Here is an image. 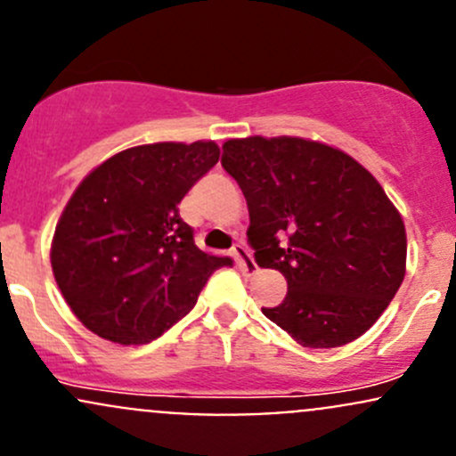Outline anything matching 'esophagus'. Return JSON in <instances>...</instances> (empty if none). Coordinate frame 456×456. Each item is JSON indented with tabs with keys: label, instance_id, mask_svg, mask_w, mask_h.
I'll list each match as a JSON object with an SVG mask.
<instances>
[{
	"label": "esophagus",
	"instance_id": "obj_1",
	"mask_svg": "<svg viewBox=\"0 0 456 456\" xmlns=\"http://www.w3.org/2000/svg\"><path fill=\"white\" fill-rule=\"evenodd\" d=\"M232 253H233V257H236V262H238V265H240V268H242L244 273H248V275H251V273L257 271V265H256V262H253L251 251H248V248L244 247V244H236V247L232 248Z\"/></svg>",
	"mask_w": 456,
	"mask_h": 456
}]
</instances>
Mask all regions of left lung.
Returning a JSON list of instances; mask_svg holds the SVG:
<instances>
[{"label":"left lung","instance_id":"left-lung-1","mask_svg":"<svg viewBox=\"0 0 456 456\" xmlns=\"http://www.w3.org/2000/svg\"><path fill=\"white\" fill-rule=\"evenodd\" d=\"M220 164L247 199L257 266L289 281L265 316L304 347L362 337L406 273L404 223L371 172L338 148L286 135L224 142Z\"/></svg>","mask_w":456,"mask_h":456}]
</instances>
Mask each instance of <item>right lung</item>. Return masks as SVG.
I'll return each mask as SVG.
<instances>
[{
    "label": "right lung",
    "mask_w": 456,
    "mask_h": 456,
    "mask_svg": "<svg viewBox=\"0 0 456 456\" xmlns=\"http://www.w3.org/2000/svg\"><path fill=\"white\" fill-rule=\"evenodd\" d=\"M216 142L126 148L89 172L52 240V271L71 313L119 345L155 341L194 308L229 257L209 256L179 216L191 185L218 164Z\"/></svg>",
    "instance_id": "right-lung-1"
}]
</instances>
